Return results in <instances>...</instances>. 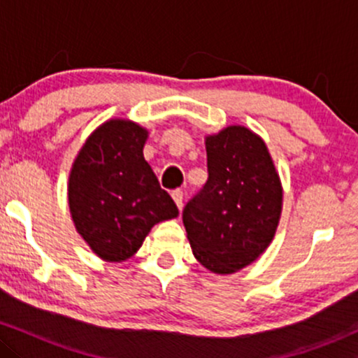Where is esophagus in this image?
Instances as JSON below:
<instances>
[{
    "mask_svg": "<svg viewBox=\"0 0 358 358\" xmlns=\"http://www.w3.org/2000/svg\"><path fill=\"white\" fill-rule=\"evenodd\" d=\"M171 199L175 200L176 207L182 210V207H183V192L182 190H173V192H171Z\"/></svg>",
    "mask_w": 358,
    "mask_h": 358,
    "instance_id": "obj_1",
    "label": "esophagus"
}]
</instances>
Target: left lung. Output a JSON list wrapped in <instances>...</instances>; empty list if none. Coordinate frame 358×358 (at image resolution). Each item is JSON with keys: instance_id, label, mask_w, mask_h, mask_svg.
<instances>
[{"instance_id": "obj_1", "label": "left lung", "mask_w": 358, "mask_h": 358, "mask_svg": "<svg viewBox=\"0 0 358 358\" xmlns=\"http://www.w3.org/2000/svg\"><path fill=\"white\" fill-rule=\"evenodd\" d=\"M208 180L185 205L183 225L196 261L232 274L268 249L282 208L281 180L261 136L227 126L205 138Z\"/></svg>"}]
</instances>
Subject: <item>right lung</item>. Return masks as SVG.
<instances>
[{
	"instance_id": "obj_1",
	"label": "right lung",
	"mask_w": 358,
	"mask_h": 358,
	"mask_svg": "<svg viewBox=\"0 0 358 358\" xmlns=\"http://www.w3.org/2000/svg\"><path fill=\"white\" fill-rule=\"evenodd\" d=\"M148 131L109 119L87 138L69 175V207L92 252L121 262L141 248L151 227L178 208L143 156Z\"/></svg>"
}]
</instances>
